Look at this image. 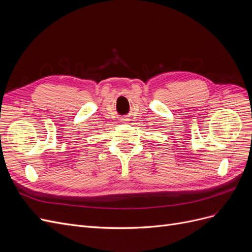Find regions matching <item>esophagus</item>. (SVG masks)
I'll return each instance as SVG.
<instances>
[{"instance_id":"34e87169","label":"esophagus","mask_w":252,"mask_h":252,"mask_svg":"<svg viewBox=\"0 0 252 252\" xmlns=\"http://www.w3.org/2000/svg\"><path fill=\"white\" fill-rule=\"evenodd\" d=\"M123 121H127V118H126V119H123Z\"/></svg>"}]
</instances>
